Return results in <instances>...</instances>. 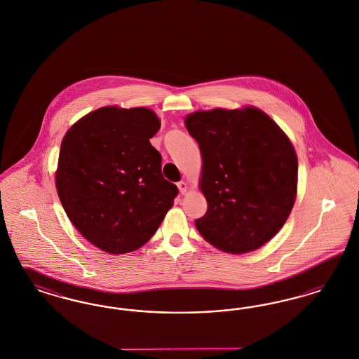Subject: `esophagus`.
I'll return each instance as SVG.
<instances>
[{
	"mask_svg": "<svg viewBox=\"0 0 359 359\" xmlns=\"http://www.w3.org/2000/svg\"><path fill=\"white\" fill-rule=\"evenodd\" d=\"M177 188H179V191L182 192V194H186L187 192V183L186 182H179L177 183Z\"/></svg>",
	"mask_w": 359,
	"mask_h": 359,
	"instance_id": "obj_1",
	"label": "esophagus"
}]
</instances>
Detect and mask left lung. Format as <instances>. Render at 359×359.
<instances>
[{
	"label": "left lung",
	"mask_w": 359,
	"mask_h": 359,
	"mask_svg": "<svg viewBox=\"0 0 359 359\" xmlns=\"http://www.w3.org/2000/svg\"><path fill=\"white\" fill-rule=\"evenodd\" d=\"M202 154L207 201L195 221L202 237L230 255L259 249L287 222L297 194L290 137L256 106L198 110L184 118Z\"/></svg>",
	"instance_id": "1"
}]
</instances>
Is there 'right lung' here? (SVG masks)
<instances>
[{
  "instance_id": "add662e5",
  "label": "right lung",
  "mask_w": 359,
  "mask_h": 359,
  "mask_svg": "<svg viewBox=\"0 0 359 359\" xmlns=\"http://www.w3.org/2000/svg\"><path fill=\"white\" fill-rule=\"evenodd\" d=\"M160 118L148 107L103 106L63 137L55 172L71 223L110 255L135 252L152 238L173 205L177 187L161 175L149 142Z\"/></svg>"
}]
</instances>
